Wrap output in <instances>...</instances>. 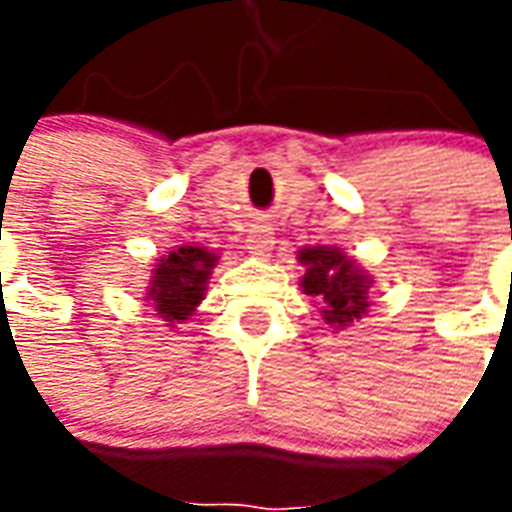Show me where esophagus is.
<instances>
[{"label":"esophagus","instance_id":"1","mask_svg":"<svg viewBox=\"0 0 512 512\" xmlns=\"http://www.w3.org/2000/svg\"><path fill=\"white\" fill-rule=\"evenodd\" d=\"M246 249H249V255L268 257V252L274 249V235H271V230L263 227V224L252 227L249 235H246Z\"/></svg>","mask_w":512,"mask_h":512}]
</instances>
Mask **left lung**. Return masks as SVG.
<instances>
[{"label":"left lung","instance_id":"8db88e82","mask_svg":"<svg viewBox=\"0 0 512 512\" xmlns=\"http://www.w3.org/2000/svg\"><path fill=\"white\" fill-rule=\"evenodd\" d=\"M299 263L307 266L301 277V290L323 301L321 315L329 326L345 329L365 315L370 307L367 290L373 279L337 246H304Z\"/></svg>","mask_w":512,"mask_h":512}]
</instances>
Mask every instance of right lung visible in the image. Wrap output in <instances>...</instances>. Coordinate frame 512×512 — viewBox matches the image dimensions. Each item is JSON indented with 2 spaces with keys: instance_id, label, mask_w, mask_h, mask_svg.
Returning a JSON list of instances; mask_svg holds the SVG:
<instances>
[{
  "instance_id": "1",
  "label": "right lung",
  "mask_w": 512,
  "mask_h": 512,
  "mask_svg": "<svg viewBox=\"0 0 512 512\" xmlns=\"http://www.w3.org/2000/svg\"><path fill=\"white\" fill-rule=\"evenodd\" d=\"M216 260L219 257L205 246H178L175 252L161 257L147 282L145 296L158 318H164L169 326L186 321L205 299V288Z\"/></svg>"
}]
</instances>
